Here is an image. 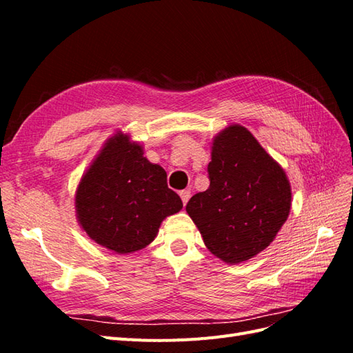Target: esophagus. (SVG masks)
<instances>
[{
  "mask_svg": "<svg viewBox=\"0 0 353 353\" xmlns=\"http://www.w3.org/2000/svg\"><path fill=\"white\" fill-rule=\"evenodd\" d=\"M179 196H181V199H183V203H184V206H185L187 201H188L190 197H191V191H190V190L179 191Z\"/></svg>",
  "mask_w": 353,
  "mask_h": 353,
  "instance_id": "1",
  "label": "esophagus"
}]
</instances>
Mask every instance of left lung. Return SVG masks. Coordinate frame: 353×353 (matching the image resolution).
Masks as SVG:
<instances>
[{"label": "left lung", "instance_id": "left-lung-1", "mask_svg": "<svg viewBox=\"0 0 353 353\" xmlns=\"http://www.w3.org/2000/svg\"><path fill=\"white\" fill-rule=\"evenodd\" d=\"M210 185L185 210L206 248L236 265L268 248L288 218L292 188L284 169L241 125L221 131L212 143Z\"/></svg>", "mask_w": 353, "mask_h": 353}]
</instances>
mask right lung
Listing matches in <instances>:
<instances>
[{
    "mask_svg": "<svg viewBox=\"0 0 353 353\" xmlns=\"http://www.w3.org/2000/svg\"><path fill=\"white\" fill-rule=\"evenodd\" d=\"M143 147L117 132L81 178L74 208L88 237L114 253L144 249L162 221L183 209V201L168 188L162 166L143 156Z\"/></svg>",
    "mask_w": 353,
    "mask_h": 353,
    "instance_id": "right-lung-1",
    "label": "right lung"
}]
</instances>
